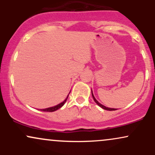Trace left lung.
Masks as SVG:
<instances>
[{
    "instance_id": "obj_1",
    "label": "left lung",
    "mask_w": 155,
    "mask_h": 155,
    "mask_svg": "<svg viewBox=\"0 0 155 155\" xmlns=\"http://www.w3.org/2000/svg\"><path fill=\"white\" fill-rule=\"evenodd\" d=\"M92 97H93V99H94V101H95V102L96 103V104H97V105H98L99 106H100V107H101L102 108H104V109H105V110H108V111H115V110H117L116 108H108V107H106V106H103L102 104H101L100 103L98 102V101H97V100H96V99L95 98V97H94V95H93V94H92Z\"/></svg>"
}]
</instances>
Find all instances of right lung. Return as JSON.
Here are the masks:
<instances>
[{
  "label": "right lung",
  "mask_w": 155,
  "mask_h": 155,
  "mask_svg": "<svg viewBox=\"0 0 155 155\" xmlns=\"http://www.w3.org/2000/svg\"><path fill=\"white\" fill-rule=\"evenodd\" d=\"M68 97V95L67 96V97H66V98H65V100L63 102L60 103V104L57 105V106H52V107H49V108H44V109H41V111H49V112H52V111H56V110L59 109L60 108H61L62 106H63V105L65 104V103L66 102V101H67Z\"/></svg>",
  "instance_id": "1"
}]
</instances>
